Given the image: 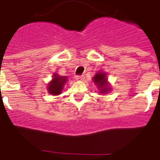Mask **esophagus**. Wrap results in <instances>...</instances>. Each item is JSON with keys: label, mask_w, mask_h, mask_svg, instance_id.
<instances>
[{"label": "esophagus", "mask_w": 160, "mask_h": 160, "mask_svg": "<svg viewBox=\"0 0 160 160\" xmlns=\"http://www.w3.org/2000/svg\"><path fill=\"white\" fill-rule=\"evenodd\" d=\"M85 78L84 75H78L75 77V79L76 80H78V81H83Z\"/></svg>", "instance_id": "1"}]
</instances>
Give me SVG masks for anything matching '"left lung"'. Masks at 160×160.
<instances>
[{"label": "left lung", "mask_w": 160, "mask_h": 160, "mask_svg": "<svg viewBox=\"0 0 160 160\" xmlns=\"http://www.w3.org/2000/svg\"><path fill=\"white\" fill-rule=\"evenodd\" d=\"M107 74L102 72H98L95 74L93 80L95 85L98 87L100 90V93L101 94H105V93L111 91V87L108 85L107 82Z\"/></svg>", "instance_id": "obj_1"}]
</instances>
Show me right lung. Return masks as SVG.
Masks as SVG:
<instances>
[{
  "mask_svg": "<svg viewBox=\"0 0 160 160\" xmlns=\"http://www.w3.org/2000/svg\"><path fill=\"white\" fill-rule=\"evenodd\" d=\"M67 80V77H60L58 74H53V78L48 85V92L53 95H58L62 93L63 87Z\"/></svg>",
  "mask_w": 160,
  "mask_h": 160,
  "instance_id": "add662e5",
  "label": "right lung"
}]
</instances>
